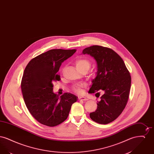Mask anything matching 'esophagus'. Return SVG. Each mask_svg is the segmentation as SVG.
<instances>
[{"instance_id":"34e87169","label":"esophagus","mask_w":154,"mask_h":154,"mask_svg":"<svg viewBox=\"0 0 154 154\" xmlns=\"http://www.w3.org/2000/svg\"><path fill=\"white\" fill-rule=\"evenodd\" d=\"M79 100L86 101V100H88V99L87 97H79Z\"/></svg>"}]
</instances>
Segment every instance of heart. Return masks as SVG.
<instances>
[{
	"label": "heart",
	"mask_w": 154,
	"mask_h": 154,
	"mask_svg": "<svg viewBox=\"0 0 154 154\" xmlns=\"http://www.w3.org/2000/svg\"><path fill=\"white\" fill-rule=\"evenodd\" d=\"M75 65L77 69L81 72H87L91 66V62L90 60L86 58H79L75 60ZM63 72V70H62ZM84 86L82 84H75L72 87V89L75 93L81 94L82 93V88Z\"/></svg>",
	"instance_id": "obj_1"
}]
</instances>
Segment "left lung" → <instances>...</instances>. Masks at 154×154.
<instances>
[{"label":"left lung","instance_id":"obj_1","mask_svg":"<svg viewBox=\"0 0 154 154\" xmlns=\"http://www.w3.org/2000/svg\"><path fill=\"white\" fill-rule=\"evenodd\" d=\"M82 54L94 57L97 65L90 93L100 94L99 90L104 91L97 109L89 116L98 124H109L119 117L127 104L131 86L130 73L123 59L111 48L92 45L85 48Z\"/></svg>","mask_w":154,"mask_h":154}]
</instances>
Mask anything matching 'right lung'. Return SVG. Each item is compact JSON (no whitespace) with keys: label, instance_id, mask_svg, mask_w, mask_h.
<instances>
[{"label":"right lung","instance_id":"obj_1","mask_svg":"<svg viewBox=\"0 0 154 154\" xmlns=\"http://www.w3.org/2000/svg\"><path fill=\"white\" fill-rule=\"evenodd\" d=\"M76 50L53 49L32 59L26 66L21 90L26 107L42 124L55 126L65 121L77 97L70 93L59 96L53 92V82L60 80L57 74L62 63Z\"/></svg>","mask_w":154,"mask_h":154}]
</instances>
